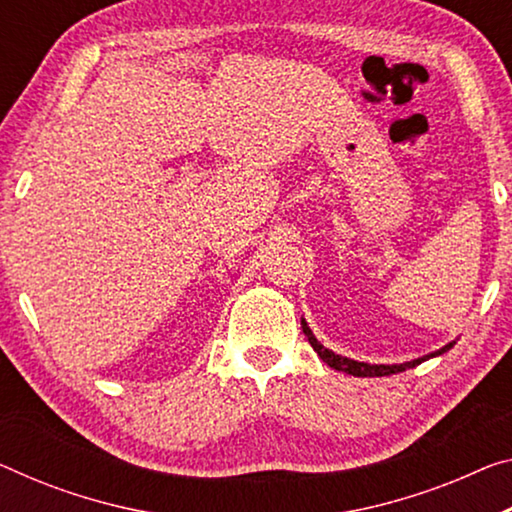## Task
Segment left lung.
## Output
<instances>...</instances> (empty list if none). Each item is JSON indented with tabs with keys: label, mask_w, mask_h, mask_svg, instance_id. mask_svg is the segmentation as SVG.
I'll list each match as a JSON object with an SVG mask.
<instances>
[{
	"label": "left lung",
	"mask_w": 512,
	"mask_h": 512,
	"mask_svg": "<svg viewBox=\"0 0 512 512\" xmlns=\"http://www.w3.org/2000/svg\"><path fill=\"white\" fill-rule=\"evenodd\" d=\"M302 332L306 334V338H309L311 348L318 352V357L325 361L329 368H334V371H341V373H350V375H355V377H384V375H393V373H403V371H407V368L419 366V364H423V361H428L432 357L444 355V352H448L455 345V341H451V343H446L444 348L430 352V355H426V357L405 361V364H366V361H355V359H350V357H341V355H336V352H332L329 348H325V345H322L318 338L313 336L311 327L306 325L304 318H302Z\"/></svg>",
	"instance_id": "8db88e82"
}]
</instances>
